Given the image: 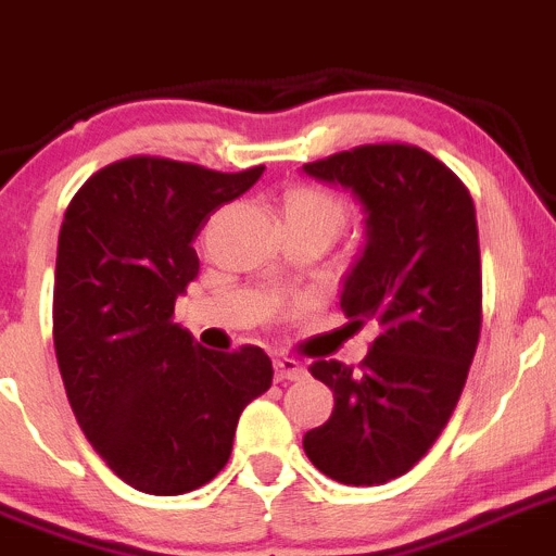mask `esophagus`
<instances>
[{"instance_id":"esophagus-1","label":"esophagus","mask_w":556,"mask_h":556,"mask_svg":"<svg viewBox=\"0 0 556 556\" xmlns=\"http://www.w3.org/2000/svg\"><path fill=\"white\" fill-rule=\"evenodd\" d=\"M274 376H277V381H302L307 376V367L302 362L282 356V359L274 362Z\"/></svg>"}]
</instances>
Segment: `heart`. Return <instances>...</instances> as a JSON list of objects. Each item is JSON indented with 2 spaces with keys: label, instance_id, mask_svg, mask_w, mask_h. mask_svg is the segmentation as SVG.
I'll return each mask as SVG.
<instances>
[{
  "label": "heart",
  "instance_id": "b5f03b06",
  "mask_svg": "<svg viewBox=\"0 0 556 556\" xmlns=\"http://www.w3.org/2000/svg\"><path fill=\"white\" fill-rule=\"evenodd\" d=\"M279 214H282V225H309L334 238L349 222V205L337 191L302 184L285 191Z\"/></svg>",
  "mask_w": 556,
  "mask_h": 556
}]
</instances>
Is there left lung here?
I'll list each match as a JSON object with an SVG mask.
<instances>
[{
    "mask_svg": "<svg viewBox=\"0 0 556 556\" xmlns=\"http://www.w3.org/2000/svg\"><path fill=\"white\" fill-rule=\"evenodd\" d=\"M304 173L354 191L367 247L345 279L351 326L372 320L359 370L309 365L334 392L329 422L304 435L315 469L345 485L406 475L447 428L475 359L482 271L475 202L464 180L417 144L381 142L309 161Z\"/></svg>",
    "mask_w": 556,
    "mask_h": 556,
    "instance_id": "left-lung-1",
    "label": "left lung"
}]
</instances>
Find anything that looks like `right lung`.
Wrapping results in <instances>:
<instances>
[{"label":"right lung","mask_w":556,"mask_h":556,"mask_svg":"<svg viewBox=\"0 0 556 556\" xmlns=\"http://www.w3.org/2000/svg\"><path fill=\"white\" fill-rule=\"evenodd\" d=\"M261 175L131 155L87 178L62 219L51 309L62 383L92 450L144 494L214 480L241 412L271 387L263 349L207 351L173 324L200 271L191 241Z\"/></svg>","instance_id":"right-lung-1"}]
</instances>
